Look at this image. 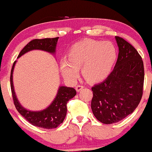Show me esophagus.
I'll use <instances>...</instances> for the list:
<instances>
[{
	"label": "esophagus",
	"instance_id": "obj_1",
	"mask_svg": "<svg viewBox=\"0 0 152 152\" xmlns=\"http://www.w3.org/2000/svg\"><path fill=\"white\" fill-rule=\"evenodd\" d=\"M83 86H82V85H80V84H78V85H77V86H76V90L78 92V91H80L83 89Z\"/></svg>",
	"mask_w": 152,
	"mask_h": 152
}]
</instances>
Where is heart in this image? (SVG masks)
<instances>
[{
  "instance_id": "obj_1",
  "label": "heart",
  "mask_w": 152,
  "mask_h": 152,
  "mask_svg": "<svg viewBox=\"0 0 152 152\" xmlns=\"http://www.w3.org/2000/svg\"><path fill=\"white\" fill-rule=\"evenodd\" d=\"M116 57V47L111 43L87 38L71 47L69 58L61 60V71L66 79L75 81L82 67L84 78L95 83L109 76Z\"/></svg>"
}]
</instances>
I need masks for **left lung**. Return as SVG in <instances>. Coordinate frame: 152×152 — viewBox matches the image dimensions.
<instances>
[{
	"instance_id": "1",
	"label": "left lung",
	"mask_w": 152,
	"mask_h": 152,
	"mask_svg": "<svg viewBox=\"0 0 152 152\" xmlns=\"http://www.w3.org/2000/svg\"><path fill=\"white\" fill-rule=\"evenodd\" d=\"M115 38L118 55L114 70L105 81L91 88L93 114L106 124L116 123L132 114L140 103L144 86L142 57L124 38Z\"/></svg>"
}]
</instances>
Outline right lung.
Instances as JSON below:
<instances>
[{"mask_svg":"<svg viewBox=\"0 0 152 152\" xmlns=\"http://www.w3.org/2000/svg\"><path fill=\"white\" fill-rule=\"evenodd\" d=\"M58 39V37L32 40L21 50L18 58L28 51L34 49L43 50L51 53H55ZM15 62L16 61H14L12 66L10 77V88L15 109L29 123L35 126L41 127L46 129L56 128L64 121L67 112V103L71 99L76 96V90L70 87L60 86L55 99L46 109L40 111H31L24 109L19 104L13 88V71Z\"/></svg>","mask_w":152,"mask_h":152,"instance_id":"obj_1","label":"right lung"}]
</instances>
